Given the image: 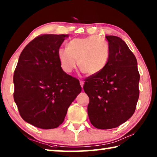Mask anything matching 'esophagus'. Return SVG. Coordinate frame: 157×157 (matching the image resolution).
<instances>
[{
  "label": "esophagus",
  "mask_w": 157,
  "mask_h": 157,
  "mask_svg": "<svg viewBox=\"0 0 157 157\" xmlns=\"http://www.w3.org/2000/svg\"><path fill=\"white\" fill-rule=\"evenodd\" d=\"M79 83H80V85H81V86H82V88L83 89V86H84V81H82V80H80L79 81Z\"/></svg>",
  "instance_id": "esophagus-1"
}]
</instances>
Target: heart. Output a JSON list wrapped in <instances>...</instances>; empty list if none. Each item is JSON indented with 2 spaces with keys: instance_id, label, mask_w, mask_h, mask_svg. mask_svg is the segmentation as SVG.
Here are the masks:
<instances>
[{
  "instance_id": "1",
  "label": "heart",
  "mask_w": 157,
  "mask_h": 157,
  "mask_svg": "<svg viewBox=\"0 0 157 157\" xmlns=\"http://www.w3.org/2000/svg\"><path fill=\"white\" fill-rule=\"evenodd\" d=\"M109 54L107 43L96 35L73 39L68 43L67 49L60 48L57 50L58 59L64 72H72L78 60L79 69L89 75H95L104 69Z\"/></svg>"
}]
</instances>
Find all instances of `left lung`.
Instances as JSON below:
<instances>
[{
  "label": "left lung",
  "mask_w": 157,
  "mask_h": 157,
  "mask_svg": "<svg viewBox=\"0 0 157 157\" xmlns=\"http://www.w3.org/2000/svg\"><path fill=\"white\" fill-rule=\"evenodd\" d=\"M109 59L102 71L85 79L91 123L100 129L118 127L131 118L139 97L140 75L136 57L123 39L106 36Z\"/></svg>",
  "instance_id": "8db88e82"
}]
</instances>
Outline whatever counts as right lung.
Masks as SVG:
<instances>
[{
	"instance_id": "right-lung-1",
	"label": "right lung",
	"mask_w": 157,
	"mask_h": 157,
	"mask_svg": "<svg viewBox=\"0 0 157 157\" xmlns=\"http://www.w3.org/2000/svg\"><path fill=\"white\" fill-rule=\"evenodd\" d=\"M68 34H41L21 52L14 73V99L23 120L41 129L56 128L82 91L78 79L61 67L57 50Z\"/></svg>"
}]
</instances>
